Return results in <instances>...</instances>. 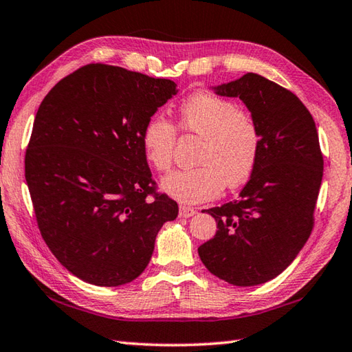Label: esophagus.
Here are the masks:
<instances>
[{
	"mask_svg": "<svg viewBox=\"0 0 352 352\" xmlns=\"http://www.w3.org/2000/svg\"><path fill=\"white\" fill-rule=\"evenodd\" d=\"M195 213L197 210L194 208H189V206H180V213H178V215H180V218H190L194 217Z\"/></svg>",
	"mask_w": 352,
	"mask_h": 352,
	"instance_id": "1",
	"label": "esophagus"
}]
</instances>
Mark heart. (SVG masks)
<instances>
[{
	"mask_svg": "<svg viewBox=\"0 0 352 352\" xmlns=\"http://www.w3.org/2000/svg\"><path fill=\"white\" fill-rule=\"evenodd\" d=\"M184 133L203 137L194 169L175 170L162 180V190L184 204H198L221 194L226 183L235 188L249 180L256 166L261 135L253 117L236 103L208 91L192 94L178 109ZM177 140L174 123L151 116L142 131L146 162L158 172L172 166Z\"/></svg>",
	"mask_w": 352,
	"mask_h": 352,
	"instance_id": "heart-1",
	"label": "heart"
}]
</instances>
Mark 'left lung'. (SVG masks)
Segmentation results:
<instances>
[{"mask_svg":"<svg viewBox=\"0 0 352 352\" xmlns=\"http://www.w3.org/2000/svg\"><path fill=\"white\" fill-rule=\"evenodd\" d=\"M212 89L243 100L259 128L261 146L239 198L206 210L218 230L198 254L217 278L259 285L284 272L311 235L323 175L318 129L298 96L259 74Z\"/></svg>","mask_w":352,"mask_h":352,"instance_id":"8db88e82","label":"left lung"}]
</instances>
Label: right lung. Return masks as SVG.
I'll return each instance as SVG.
<instances>
[{
    "instance_id": "obj_1",
    "label": "right lung",
    "mask_w": 352,
    "mask_h": 352,
    "mask_svg": "<svg viewBox=\"0 0 352 352\" xmlns=\"http://www.w3.org/2000/svg\"><path fill=\"white\" fill-rule=\"evenodd\" d=\"M177 93L169 79L89 64L41 102L25 182L41 235L76 278L99 287L139 278L158 230L177 218L142 149L144 123Z\"/></svg>"
}]
</instances>
